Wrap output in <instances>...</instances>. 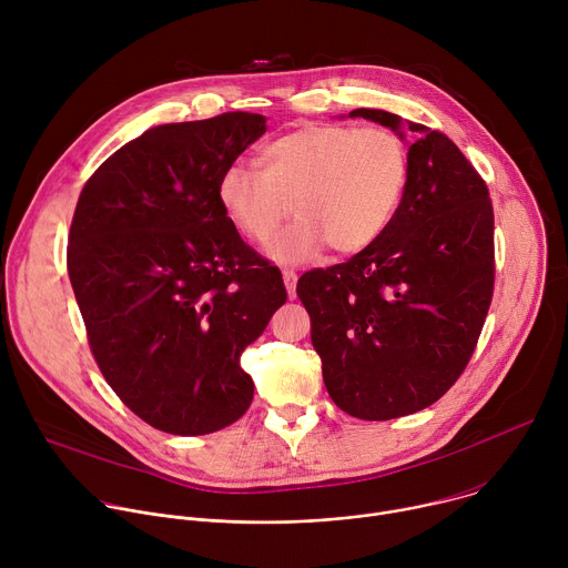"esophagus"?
I'll list each match as a JSON object with an SVG mask.
<instances>
[{"label":"esophagus","mask_w":568,"mask_h":568,"mask_svg":"<svg viewBox=\"0 0 568 568\" xmlns=\"http://www.w3.org/2000/svg\"><path fill=\"white\" fill-rule=\"evenodd\" d=\"M296 272L294 270H283V281H285V290H287V296L294 298L296 296Z\"/></svg>","instance_id":"esophagus-1"}]
</instances>
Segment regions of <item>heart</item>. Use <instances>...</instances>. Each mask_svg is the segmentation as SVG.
I'll return each mask as SVG.
<instances>
[{
	"label": "heart",
	"instance_id": "b5f03b06",
	"mask_svg": "<svg viewBox=\"0 0 568 568\" xmlns=\"http://www.w3.org/2000/svg\"><path fill=\"white\" fill-rule=\"evenodd\" d=\"M409 175V152L386 128L303 125L261 152V171L233 164L217 200L242 237L265 242L294 211L298 217L270 242L278 263H303L328 245L353 254L388 226Z\"/></svg>",
	"mask_w": 568,
	"mask_h": 568
}]
</instances>
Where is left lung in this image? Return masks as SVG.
I'll return each mask as SVG.
<instances>
[{
	"label": "left lung",
	"instance_id": "obj_1",
	"mask_svg": "<svg viewBox=\"0 0 568 568\" xmlns=\"http://www.w3.org/2000/svg\"><path fill=\"white\" fill-rule=\"evenodd\" d=\"M395 130L384 110H353ZM409 175L388 226L348 263L312 270L296 294L323 382L342 412H423L465 371L495 292V211L483 178L438 130L407 121Z\"/></svg>",
	"mask_w": 568,
	"mask_h": 568
}]
</instances>
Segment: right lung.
<instances>
[{
  "label": "right lung",
  "instance_id": "1",
  "mask_svg": "<svg viewBox=\"0 0 568 568\" xmlns=\"http://www.w3.org/2000/svg\"><path fill=\"white\" fill-rule=\"evenodd\" d=\"M265 130L252 112L156 125L80 191L67 270L88 342L112 390L159 432L211 434L252 404L240 355L287 292L226 217L217 184Z\"/></svg>",
  "mask_w": 568,
  "mask_h": 568
}]
</instances>
